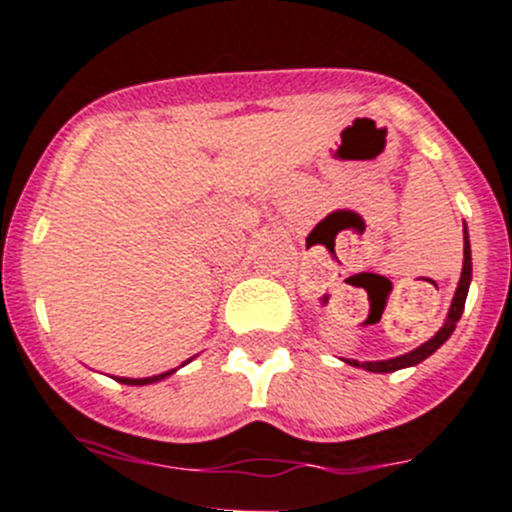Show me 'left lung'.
<instances>
[{
    "mask_svg": "<svg viewBox=\"0 0 512 512\" xmlns=\"http://www.w3.org/2000/svg\"><path fill=\"white\" fill-rule=\"evenodd\" d=\"M462 234H465V237H462V240H465V260H462L460 283H457L455 298H452L450 313H447V321H444V326L439 328V331L434 333V336L429 338L427 343H422V346L414 348V351L404 353V356L389 358V361H364V364H358V361H351V358H348L346 364L361 366V369L374 371V374H391V371H399V369H407V366L422 364L424 358L432 356V353L437 351V348L442 346V343L452 336V331H455L457 321H460L462 310H465L467 290H470V280H472V255H470V234H467V224H465V229H462Z\"/></svg>",
    "mask_w": 512,
    "mask_h": 512,
    "instance_id": "1",
    "label": "left lung"
}]
</instances>
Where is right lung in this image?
I'll return each instance as SVG.
<instances>
[{
	"label": "right lung",
	"instance_id": "add662e5",
	"mask_svg": "<svg viewBox=\"0 0 512 512\" xmlns=\"http://www.w3.org/2000/svg\"><path fill=\"white\" fill-rule=\"evenodd\" d=\"M181 366H184V364H181ZM174 371L176 369L166 371V374H159V376H146V379H126V376H118V381H121V384H128V386H143V384H154V381L166 379V376H171Z\"/></svg>",
	"mask_w": 512,
	"mask_h": 512
}]
</instances>
